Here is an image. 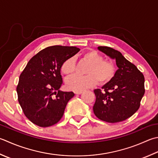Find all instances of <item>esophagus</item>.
Returning a JSON list of instances; mask_svg holds the SVG:
<instances>
[{
	"label": "esophagus",
	"mask_w": 158,
	"mask_h": 158,
	"mask_svg": "<svg viewBox=\"0 0 158 158\" xmlns=\"http://www.w3.org/2000/svg\"><path fill=\"white\" fill-rule=\"evenodd\" d=\"M83 92V91H81V90H77V91H75V93L76 94H81V93Z\"/></svg>",
	"instance_id": "esophagus-1"
}]
</instances>
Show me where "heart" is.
<instances>
[{"label":"heart","instance_id":"heart-1","mask_svg":"<svg viewBox=\"0 0 158 158\" xmlns=\"http://www.w3.org/2000/svg\"><path fill=\"white\" fill-rule=\"evenodd\" d=\"M83 60L90 64L88 68L85 76L75 75L66 81L67 88L73 90H83L92 88L98 81L101 84L109 82L113 78L115 73L114 64L110 61L103 60V57L98 52L89 51L83 56ZM61 73L66 76L75 73V61L74 57H69L64 61L61 66Z\"/></svg>","mask_w":158,"mask_h":158}]
</instances>
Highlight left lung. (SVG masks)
<instances>
[{"instance_id":"8db88e82","label":"left lung","mask_w":158,"mask_h":158,"mask_svg":"<svg viewBox=\"0 0 158 158\" xmlns=\"http://www.w3.org/2000/svg\"><path fill=\"white\" fill-rule=\"evenodd\" d=\"M98 50L115 60L118 69L101 89L94 90V113L98 118L107 123L123 121L140 107L145 91L144 75L120 52L107 46H98Z\"/></svg>"}]
</instances>
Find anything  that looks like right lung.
<instances>
[{"label": "right lung", "mask_w": 158, "mask_h": 158, "mask_svg": "<svg viewBox=\"0 0 158 158\" xmlns=\"http://www.w3.org/2000/svg\"><path fill=\"white\" fill-rule=\"evenodd\" d=\"M80 51L76 46H52L38 52L27 63L16 88L24 115L33 124L47 127L64 115L75 94L60 89L63 84L61 66Z\"/></svg>", "instance_id": "right-lung-1"}]
</instances>
